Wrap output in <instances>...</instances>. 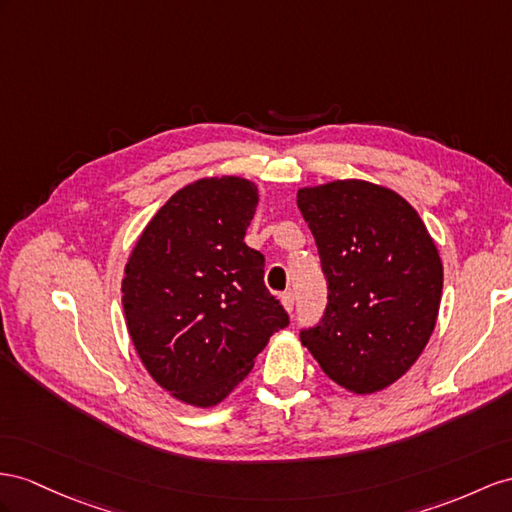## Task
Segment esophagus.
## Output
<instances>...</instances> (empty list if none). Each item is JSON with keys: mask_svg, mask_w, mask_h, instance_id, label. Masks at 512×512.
I'll return each instance as SVG.
<instances>
[{"mask_svg": "<svg viewBox=\"0 0 512 512\" xmlns=\"http://www.w3.org/2000/svg\"><path fill=\"white\" fill-rule=\"evenodd\" d=\"M281 305L285 307L287 313H292V311H294V294H292V292L281 294Z\"/></svg>", "mask_w": 512, "mask_h": 512, "instance_id": "obj_1", "label": "esophagus"}]
</instances>
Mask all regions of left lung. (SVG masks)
<instances>
[{"label":"left lung","instance_id":"obj_1","mask_svg":"<svg viewBox=\"0 0 512 512\" xmlns=\"http://www.w3.org/2000/svg\"><path fill=\"white\" fill-rule=\"evenodd\" d=\"M329 283L318 326L300 342L324 374L352 393L396 383L435 331L443 264L415 209L398 192L361 179L300 188Z\"/></svg>","mask_w":512,"mask_h":512}]
</instances>
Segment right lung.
<instances>
[{
    "label": "right lung",
    "instance_id": "obj_1",
    "mask_svg": "<svg viewBox=\"0 0 512 512\" xmlns=\"http://www.w3.org/2000/svg\"><path fill=\"white\" fill-rule=\"evenodd\" d=\"M259 203L242 177H205L157 209L123 274L127 331L170 396L209 409L290 324L264 285V255L244 244Z\"/></svg>",
    "mask_w": 512,
    "mask_h": 512
}]
</instances>
